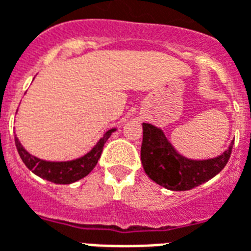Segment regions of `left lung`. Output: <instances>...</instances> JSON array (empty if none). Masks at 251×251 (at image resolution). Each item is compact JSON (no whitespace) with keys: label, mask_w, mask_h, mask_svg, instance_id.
Listing matches in <instances>:
<instances>
[{"label":"left lung","mask_w":251,"mask_h":251,"mask_svg":"<svg viewBox=\"0 0 251 251\" xmlns=\"http://www.w3.org/2000/svg\"><path fill=\"white\" fill-rule=\"evenodd\" d=\"M141 161L150 179L174 192L190 190L215 177L229 161L233 144L224 153L210 159L194 161L177 153L163 131L150 124H144Z\"/></svg>","instance_id":"1"}]
</instances>
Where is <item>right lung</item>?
I'll list each match as a JSON object with an SVG mask.
<instances>
[{"instance_id":"add662e5","label":"right lung","mask_w":251,"mask_h":251,"mask_svg":"<svg viewBox=\"0 0 251 251\" xmlns=\"http://www.w3.org/2000/svg\"><path fill=\"white\" fill-rule=\"evenodd\" d=\"M113 131H116V129L107 130L101 140L98 141L97 145L83 157L73 159V161H65V162H50V161L37 158L24 149V146L17 137L14 138V142H16L17 150H18L22 162L26 165L29 170H31L38 177L44 178L46 181L59 183V185H68V183H73L81 178L86 177L89 173L92 172L101 157L103 145L109 140Z\"/></svg>"}]
</instances>
